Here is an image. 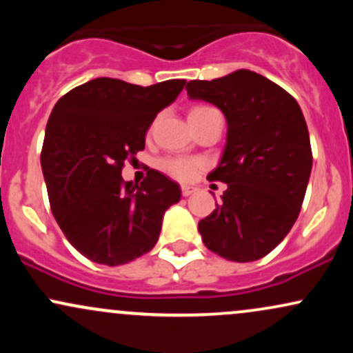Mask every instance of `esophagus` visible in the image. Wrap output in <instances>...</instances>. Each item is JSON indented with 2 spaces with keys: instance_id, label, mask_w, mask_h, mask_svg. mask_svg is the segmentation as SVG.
Returning a JSON list of instances; mask_svg holds the SVG:
<instances>
[{
  "instance_id": "34e87169",
  "label": "esophagus",
  "mask_w": 353,
  "mask_h": 353,
  "mask_svg": "<svg viewBox=\"0 0 353 353\" xmlns=\"http://www.w3.org/2000/svg\"><path fill=\"white\" fill-rule=\"evenodd\" d=\"M181 192H182V196H184V197H189L190 194L196 192V188H192V185H182Z\"/></svg>"
}]
</instances>
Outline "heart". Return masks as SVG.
<instances>
[{
	"instance_id": "b5f03b06",
	"label": "heart",
	"mask_w": 353,
	"mask_h": 353,
	"mask_svg": "<svg viewBox=\"0 0 353 353\" xmlns=\"http://www.w3.org/2000/svg\"><path fill=\"white\" fill-rule=\"evenodd\" d=\"M212 109L210 106H196L190 109L189 116L199 114V112L209 111ZM202 168V163L197 159H189V157H168V159L161 161V169L172 176L174 179L179 181H189L192 179L196 174Z\"/></svg>"
}]
</instances>
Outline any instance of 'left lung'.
<instances>
[{"mask_svg": "<svg viewBox=\"0 0 353 353\" xmlns=\"http://www.w3.org/2000/svg\"><path fill=\"white\" fill-rule=\"evenodd\" d=\"M188 96L214 104L228 119V143L209 181L228 189L199 222L205 247L234 262L265 257L292 229L312 171L305 119L292 96L264 76L239 70L189 81Z\"/></svg>", "mask_w": 353, "mask_h": 353, "instance_id": "8db88e82", "label": "left lung"}]
</instances>
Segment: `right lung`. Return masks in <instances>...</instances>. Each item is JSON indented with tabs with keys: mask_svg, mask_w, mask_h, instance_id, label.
<instances>
[{
	"mask_svg": "<svg viewBox=\"0 0 353 353\" xmlns=\"http://www.w3.org/2000/svg\"><path fill=\"white\" fill-rule=\"evenodd\" d=\"M184 86V79L143 88L98 78L52 108L41 151L48 197L64 236L89 261L128 264L156 245L164 212L181 199L179 184L149 169L137 185L121 171Z\"/></svg>",
	"mask_w": 353,
	"mask_h": 353,
	"instance_id": "add662e5",
	"label": "right lung"
}]
</instances>
